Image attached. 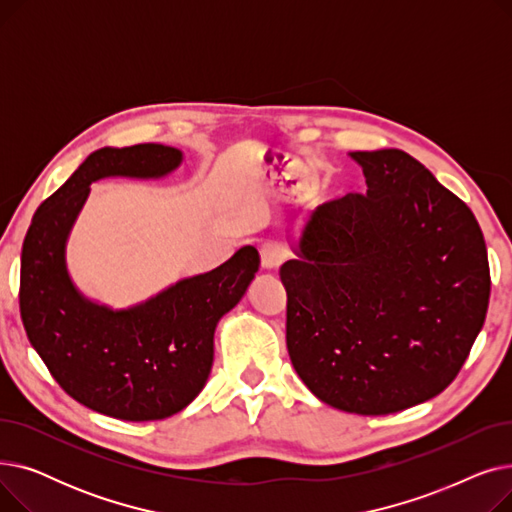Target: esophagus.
<instances>
[{"mask_svg":"<svg viewBox=\"0 0 512 512\" xmlns=\"http://www.w3.org/2000/svg\"><path fill=\"white\" fill-rule=\"evenodd\" d=\"M261 267L263 270H278L280 263L284 261V251L276 245V242H263L259 247Z\"/></svg>","mask_w":512,"mask_h":512,"instance_id":"esophagus-1","label":"esophagus"}]
</instances>
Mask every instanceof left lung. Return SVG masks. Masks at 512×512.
<instances>
[{
    "mask_svg": "<svg viewBox=\"0 0 512 512\" xmlns=\"http://www.w3.org/2000/svg\"><path fill=\"white\" fill-rule=\"evenodd\" d=\"M348 155L367 193L319 205L280 267L286 346L326 405L388 415L459 375L488 313V249L473 211L415 157Z\"/></svg>",
    "mask_w": 512,
    "mask_h": 512,
    "instance_id": "left-lung-1",
    "label": "left lung"
}]
</instances>
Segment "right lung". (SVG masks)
<instances>
[{
	"instance_id": "add662e5",
	"label": "right lung",
	"mask_w": 512,
	"mask_h": 512,
	"mask_svg": "<svg viewBox=\"0 0 512 512\" xmlns=\"http://www.w3.org/2000/svg\"><path fill=\"white\" fill-rule=\"evenodd\" d=\"M180 161L182 153L166 145L103 147L39 205L24 236L18 301L26 336L62 390L107 417L155 421L191 405L209 378L215 326L259 270L257 249L242 247L215 270L124 311L76 290L66 240L91 182L159 178Z\"/></svg>"
}]
</instances>
